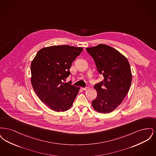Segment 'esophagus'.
Listing matches in <instances>:
<instances>
[{
    "instance_id": "34e87169",
    "label": "esophagus",
    "mask_w": 156,
    "mask_h": 156,
    "mask_svg": "<svg viewBox=\"0 0 156 156\" xmlns=\"http://www.w3.org/2000/svg\"><path fill=\"white\" fill-rule=\"evenodd\" d=\"M81 89L83 90H87V89H88V87H86V88H81Z\"/></svg>"
}]
</instances>
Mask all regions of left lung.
Returning a JSON list of instances; mask_svg holds the SVG:
<instances>
[{"label":"left lung","mask_w":156,"mask_h":156,"mask_svg":"<svg viewBox=\"0 0 156 156\" xmlns=\"http://www.w3.org/2000/svg\"><path fill=\"white\" fill-rule=\"evenodd\" d=\"M86 50L104 77L94 86L98 95L92 101V106L99 113H110L120 105L129 90L132 80L130 64L123 54L109 45L101 44Z\"/></svg>","instance_id":"obj_1"}]
</instances>
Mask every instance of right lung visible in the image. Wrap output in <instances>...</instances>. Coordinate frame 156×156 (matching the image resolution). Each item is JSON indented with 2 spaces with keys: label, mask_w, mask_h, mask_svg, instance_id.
<instances>
[{
  "label": "right lung",
  "mask_w": 156,
  "mask_h": 156,
  "mask_svg": "<svg viewBox=\"0 0 156 156\" xmlns=\"http://www.w3.org/2000/svg\"><path fill=\"white\" fill-rule=\"evenodd\" d=\"M82 47L61 45L40 50L31 64V83L39 99L55 112H64L73 105L80 88L64 82L71 74L73 62Z\"/></svg>",
  "instance_id": "obj_1"
}]
</instances>
